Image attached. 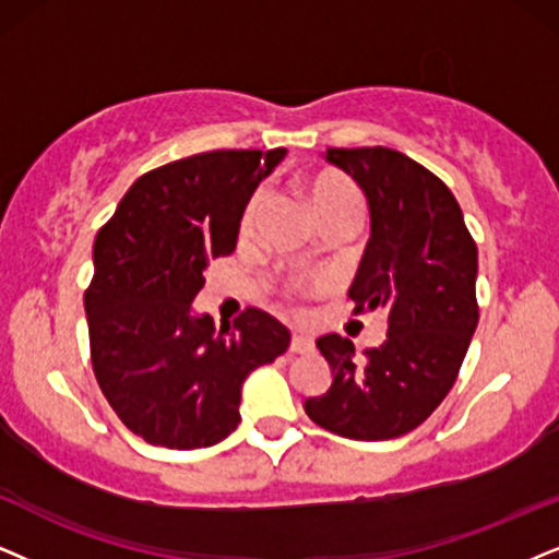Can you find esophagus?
Segmentation results:
<instances>
[{
  "instance_id": "1",
  "label": "esophagus",
  "mask_w": 559,
  "mask_h": 559,
  "mask_svg": "<svg viewBox=\"0 0 559 559\" xmlns=\"http://www.w3.org/2000/svg\"><path fill=\"white\" fill-rule=\"evenodd\" d=\"M288 348H292V353H307V350H312V337L304 335V332H294V335H292V345H288Z\"/></svg>"
}]
</instances>
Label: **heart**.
<instances>
[{
	"instance_id": "obj_1",
	"label": "heart",
	"mask_w": 559,
	"mask_h": 559,
	"mask_svg": "<svg viewBox=\"0 0 559 559\" xmlns=\"http://www.w3.org/2000/svg\"><path fill=\"white\" fill-rule=\"evenodd\" d=\"M307 201L312 206L317 222H324L330 216H341V214H350L358 216L361 211V195H358L356 186L348 178L337 173H317L307 180ZM260 209H263V193L252 195V201L247 203L242 222H239V231L242 237L252 235L255 229Z\"/></svg>"
}]
</instances>
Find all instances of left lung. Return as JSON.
I'll list each match as a JSON object with an SVG mask.
<instances>
[{"label":"left lung","instance_id":"1","mask_svg":"<svg viewBox=\"0 0 559 559\" xmlns=\"http://www.w3.org/2000/svg\"><path fill=\"white\" fill-rule=\"evenodd\" d=\"M369 203L371 237L348 288L356 312H384L386 341L364 358L322 335L330 390L304 400L317 426L353 441H386L441 405L477 330V245L451 190L386 146L328 150Z\"/></svg>","mask_w":559,"mask_h":559}]
</instances>
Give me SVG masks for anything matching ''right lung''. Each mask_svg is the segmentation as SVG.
<instances>
[{
  "label": "right lung",
  "mask_w": 559,
  "mask_h": 559,
  "mask_svg": "<svg viewBox=\"0 0 559 559\" xmlns=\"http://www.w3.org/2000/svg\"><path fill=\"white\" fill-rule=\"evenodd\" d=\"M286 150L206 152L129 188L92 247V369L123 426L152 447L203 449L239 426L242 384L292 335L263 309L214 328L193 312L203 273L237 247L255 188Z\"/></svg>",
  "instance_id": "add662e5"
}]
</instances>
